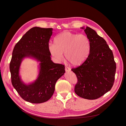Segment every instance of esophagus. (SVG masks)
Here are the masks:
<instances>
[{
  "instance_id": "esophagus-1",
  "label": "esophagus",
  "mask_w": 126,
  "mask_h": 126,
  "mask_svg": "<svg viewBox=\"0 0 126 126\" xmlns=\"http://www.w3.org/2000/svg\"><path fill=\"white\" fill-rule=\"evenodd\" d=\"M65 71L66 72H69L71 71V69L69 68V67H65Z\"/></svg>"
}]
</instances>
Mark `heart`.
<instances>
[{"mask_svg":"<svg viewBox=\"0 0 126 126\" xmlns=\"http://www.w3.org/2000/svg\"><path fill=\"white\" fill-rule=\"evenodd\" d=\"M48 49L57 61L61 62L65 53L66 59L72 65L78 66L87 59L90 43L87 37L83 34L64 31L55 37L54 43H49Z\"/></svg>","mask_w":126,"mask_h":126,"instance_id":"b5f03b06","label":"heart"}]
</instances>
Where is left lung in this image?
<instances>
[{
  "instance_id": "8db88e82",
  "label": "left lung",
  "mask_w": 126,
  "mask_h": 126,
  "mask_svg": "<svg viewBox=\"0 0 126 126\" xmlns=\"http://www.w3.org/2000/svg\"><path fill=\"white\" fill-rule=\"evenodd\" d=\"M83 29L90 43L89 54L80 66L72 69L78 83L74 91L79 96L95 99L110 91L113 86L116 64L112 51L104 38L91 28Z\"/></svg>"
}]
</instances>
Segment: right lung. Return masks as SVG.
<instances>
[{
  "mask_svg": "<svg viewBox=\"0 0 126 126\" xmlns=\"http://www.w3.org/2000/svg\"><path fill=\"white\" fill-rule=\"evenodd\" d=\"M52 31V28H32L16 44L13 50L9 65L11 83L22 99L32 104H40L50 99L57 81L65 72L64 65L51 60L48 45ZM26 58L39 63L37 78L28 84L22 81L19 75L21 62Z\"/></svg>",
  "mask_w": 126,
  "mask_h": 126,
  "instance_id": "right-lung-1",
  "label": "right lung"
}]
</instances>
